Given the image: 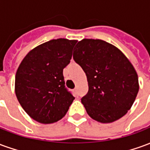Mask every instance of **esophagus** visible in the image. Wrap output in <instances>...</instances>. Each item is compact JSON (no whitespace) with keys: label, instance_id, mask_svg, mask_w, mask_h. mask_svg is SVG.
<instances>
[{"label":"esophagus","instance_id":"obj_1","mask_svg":"<svg viewBox=\"0 0 150 150\" xmlns=\"http://www.w3.org/2000/svg\"><path fill=\"white\" fill-rule=\"evenodd\" d=\"M74 91H75V94H78V90H77V88H75V89H74Z\"/></svg>","mask_w":150,"mask_h":150}]
</instances>
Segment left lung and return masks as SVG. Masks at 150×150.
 I'll use <instances>...</instances> for the list:
<instances>
[{"label": "left lung", "mask_w": 150, "mask_h": 150, "mask_svg": "<svg viewBox=\"0 0 150 150\" xmlns=\"http://www.w3.org/2000/svg\"><path fill=\"white\" fill-rule=\"evenodd\" d=\"M73 59L87 75L88 91L81 99L87 112L101 123L125 115L139 91L133 66L116 46L100 39H83L75 46Z\"/></svg>", "instance_id": "1"}]
</instances>
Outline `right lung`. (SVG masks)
Wrapping results in <instances>:
<instances>
[{"label":"right lung","mask_w":150,"mask_h":150,"mask_svg":"<svg viewBox=\"0 0 150 150\" xmlns=\"http://www.w3.org/2000/svg\"><path fill=\"white\" fill-rule=\"evenodd\" d=\"M76 42L65 38L46 42L28 53L18 67L15 93L25 112L38 122H57L75 100L65 87L62 71Z\"/></svg>","instance_id":"1"}]
</instances>
